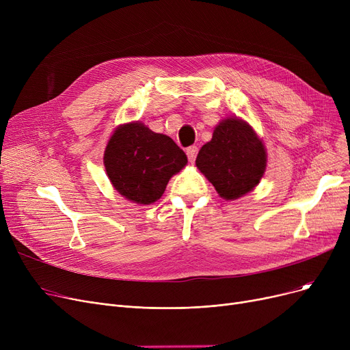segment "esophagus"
<instances>
[{
    "instance_id": "obj_1",
    "label": "esophagus",
    "mask_w": 350,
    "mask_h": 350,
    "mask_svg": "<svg viewBox=\"0 0 350 350\" xmlns=\"http://www.w3.org/2000/svg\"><path fill=\"white\" fill-rule=\"evenodd\" d=\"M197 153H198V147H197V146H190V147H187L186 154H187V157H189V160H190L191 163L196 160Z\"/></svg>"
}]
</instances>
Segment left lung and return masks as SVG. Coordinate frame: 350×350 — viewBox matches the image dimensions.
<instances>
[{
	"mask_svg": "<svg viewBox=\"0 0 350 350\" xmlns=\"http://www.w3.org/2000/svg\"><path fill=\"white\" fill-rule=\"evenodd\" d=\"M197 169L206 176L219 197L237 200L252 191L267 169V149L250 123L240 118H226L201 147Z\"/></svg>",
	"mask_w": 350,
	"mask_h": 350,
	"instance_id": "1",
	"label": "left lung"
}]
</instances>
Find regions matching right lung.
Segmentation results:
<instances>
[{
    "instance_id": "add662e5",
    "label": "right lung",
    "mask_w": 350,
    "mask_h": 350,
    "mask_svg": "<svg viewBox=\"0 0 350 350\" xmlns=\"http://www.w3.org/2000/svg\"><path fill=\"white\" fill-rule=\"evenodd\" d=\"M103 164L113 189L136 204L157 201L169 180L186 167L187 156L169 136L142 122L119 124L110 136Z\"/></svg>"
}]
</instances>
